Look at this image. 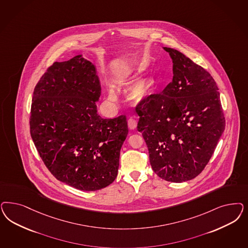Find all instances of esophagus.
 Instances as JSON below:
<instances>
[{"label":"esophagus","mask_w":248,"mask_h":248,"mask_svg":"<svg viewBox=\"0 0 248 248\" xmlns=\"http://www.w3.org/2000/svg\"><path fill=\"white\" fill-rule=\"evenodd\" d=\"M128 128H130V129H135V128H137V120L132 119V118H130V119L128 120Z\"/></svg>","instance_id":"34e87169"}]
</instances>
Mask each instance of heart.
<instances>
[{
    "mask_svg": "<svg viewBox=\"0 0 248 248\" xmlns=\"http://www.w3.org/2000/svg\"><path fill=\"white\" fill-rule=\"evenodd\" d=\"M130 76H124L121 77L119 79L120 83H125L128 80L130 79ZM152 90V83L151 79L145 76L138 78L134 80L127 89V96L128 99L137 104H140L145 102L148 97L151 95ZM108 96L110 101L117 100V94L115 92V89L112 86L108 87Z\"/></svg>",
    "mask_w": 248,
    "mask_h": 248,
    "instance_id": "heart-1",
    "label": "heart"
}]
</instances>
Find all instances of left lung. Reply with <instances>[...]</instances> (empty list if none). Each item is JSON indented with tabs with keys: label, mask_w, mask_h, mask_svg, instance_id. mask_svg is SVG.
<instances>
[{
	"label": "left lung",
	"mask_w": 248,
	"mask_h": 248,
	"mask_svg": "<svg viewBox=\"0 0 248 248\" xmlns=\"http://www.w3.org/2000/svg\"><path fill=\"white\" fill-rule=\"evenodd\" d=\"M172 60V81L137 108L138 130L147 144L154 172L171 183L199 175L225 127L213 77L183 53L163 47Z\"/></svg>",
	"instance_id": "1"
}]
</instances>
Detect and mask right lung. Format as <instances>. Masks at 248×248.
Listing matches in <instances>:
<instances>
[{"instance_id": "1", "label": "right lung", "mask_w": 248, "mask_h": 248, "mask_svg": "<svg viewBox=\"0 0 248 248\" xmlns=\"http://www.w3.org/2000/svg\"><path fill=\"white\" fill-rule=\"evenodd\" d=\"M100 94L96 67L81 55L55 62L33 90L30 133L36 150L58 181L81 191L114 182L128 135L125 115L97 114Z\"/></svg>"}]
</instances>
